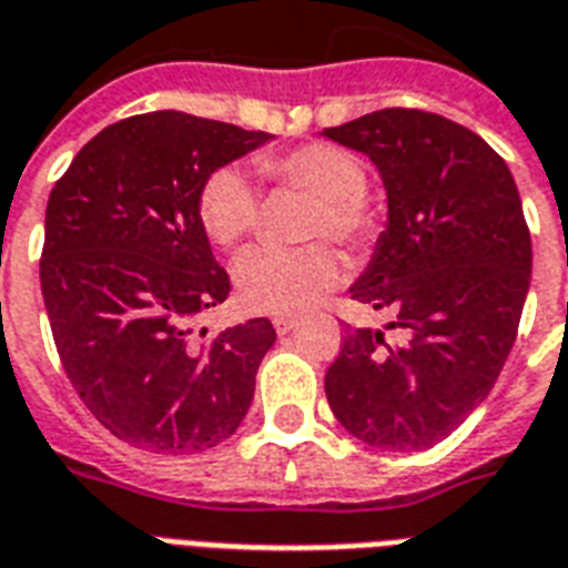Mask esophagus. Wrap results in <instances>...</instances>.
<instances>
[{"label":"esophagus","instance_id":"obj_1","mask_svg":"<svg viewBox=\"0 0 568 568\" xmlns=\"http://www.w3.org/2000/svg\"><path fill=\"white\" fill-rule=\"evenodd\" d=\"M272 325H275V332L278 334H287L296 328V320H293V316H275V320H272Z\"/></svg>","mask_w":568,"mask_h":568}]
</instances>
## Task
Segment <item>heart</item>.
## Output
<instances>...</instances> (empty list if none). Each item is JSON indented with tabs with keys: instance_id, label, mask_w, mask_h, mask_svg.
<instances>
[{
	"instance_id": "b5f03b06",
	"label": "heart",
	"mask_w": 568,
	"mask_h": 568,
	"mask_svg": "<svg viewBox=\"0 0 568 568\" xmlns=\"http://www.w3.org/2000/svg\"><path fill=\"white\" fill-rule=\"evenodd\" d=\"M261 178L275 189L311 192L305 236H334L362 248L376 236V213L364 195L367 171L355 153L328 142H311L257 160ZM204 234L219 248H234L261 224L257 189L240 169H219L204 180L197 195ZM344 254L332 243L298 248L263 245L245 252L234 266L236 298L252 314H298L341 284Z\"/></svg>"
}]
</instances>
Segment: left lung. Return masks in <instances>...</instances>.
Segmentation results:
<instances>
[{"label": "left lung", "instance_id": "obj_1", "mask_svg": "<svg viewBox=\"0 0 568 568\" xmlns=\"http://www.w3.org/2000/svg\"><path fill=\"white\" fill-rule=\"evenodd\" d=\"M323 135L379 169L388 227L349 293L406 332L390 346L349 328L325 397L371 447L424 450L480 406L516 344L530 284L516 180L480 135L420 109H379Z\"/></svg>", "mask_w": 568, "mask_h": 568}]
</instances>
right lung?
Listing matches in <instances>:
<instances>
[{
    "instance_id": "right-lung-1",
    "label": "right lung",
    "mask_w": 568,
    "mask_h": 568,
    "mask_svg": "<svg viewBox=\"0 0 568 568\" xmlns=\"http://www.w3.org/2000/svg\"><path fill=\"white\" fill-rule=\"evenodd\" d=\"M270 139L148 112L97 133L52 186L41 254L52 341L88 412L139 450L215 447L252 406L275 328L266 316L210 337L192 328L231 293L197 195Z\"/></svg>"
}]
</instances>
